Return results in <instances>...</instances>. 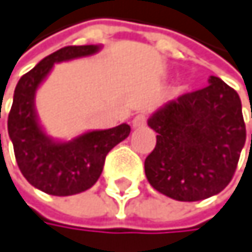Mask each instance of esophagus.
Here are the masks:
<instances>
[{
	"label": "esophagus",
	"instance_id": "esophagus-1",
	"mask_svg": "<svg viewBox=\"0 0 252 252\" xmlns=\"http://www.w3.org/2000/svg\"><path fill=\"white\" fill-rule=\"evenodd\" d=\"M131 125H133V128H143L145 125H146V116L145 115H137L133 121H131Z\"/></svg>",
	"mask_w": 252,
	"mask_h": 252
}]
</instances>
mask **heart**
I'll return each mask as SVG.
<instances>
[{
    "mask_svg": "<svg viewBox=\"0 0 252 252\" xmlns=\"http://www.w3.org/2000/svg\"><path fill=\"white\" fill-rule=\"evenodd\" d=\"M182 89H184V86L181 85V86H178V89H176V91H178V93H181V91H182Z\"/></svg>",
    "mask_w": 252,
    "mask_h": 252,
    "instance_id": "obj_1",
    "label": "heart"
}]
</instances>
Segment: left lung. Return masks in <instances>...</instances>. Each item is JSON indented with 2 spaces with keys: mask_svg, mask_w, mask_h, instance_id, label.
<instances>
[{
  "mask_svg": "<svg viewBox=\"0 0 252 252\" xmlns=\"http://www.w3.org/2000/svg\"><path fill=\"white\" fill-rule=\"evenodd\" d=\"M208 82L148 119L157 145L145 159V175L154 189L179 202L221 192L235 175L247 139L238 93L220 77Z\"/></svg>",
  "mask_w": 252,
  "mask_h": 252,
  "instance_id": "8db88e82",
  "label": "left lung"
}]
</instances>
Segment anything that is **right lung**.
<instances>
[{
  "instance_id": "obj_1",
  "label": "right lung",
  "mask_w": 252,
  "mask_h": 252,
  "mask_svg": "<svg viewBox=\"0 0 252 252\" xmlns=\"http://www.w3.org/2000/svg\"><path fill=\"white\" fill-rule=\"evenodd\" d=\"M101 47H63L43 58L16 85L7 122L14 157L25 179L50 195H73L91 188L103 172L109 151L131 131L128 124H121L109 130L86 131L71 140H58L50 137L38 121L35 94L53 65L95 55Z\"/></svg>"
}]
</instances>
